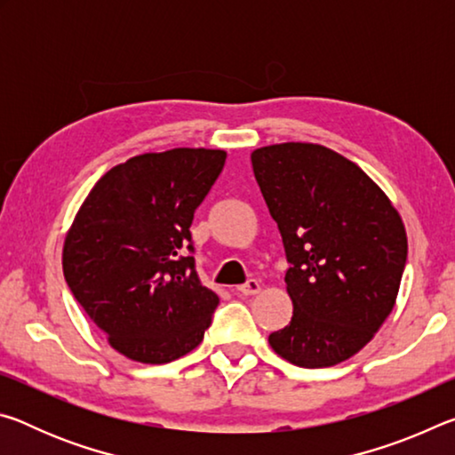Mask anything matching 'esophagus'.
<instances>
[{
	"label": "esophagus",
	"instance_id": "34e87169",
	"mask_svg": "<svg viewBox=\"0 0 455 455\" xmlns=\"http://www.w3.org/2000/svg\"><path fill=\"white\" fill-rule=\"evenodd\" d=\"M236 292H238V295H244V297L257 295V292H260V283L255 281V279L246 281L244 284H241V287H236Z\"/></svg>",
	"mask_w": 455,
	"mask_h": 455
}]
</instances>
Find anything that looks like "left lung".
Masks as SVG:
<instances>
[{"instance_id": "1", "label": "left lung", "mask_w": 455, "mask_h": 455, "mask_svg": "<svg viewBox=\"0 0 455 455\" xmlns=\"http://www.w3.org/2000/svg\"><path fill=\"white\" fill-rule=\"evenodd\" d=\"M251 163L289 260L292 317L268 343L299 367L341 363L394 311L407 259L403 220L355 163L321 144L263 146Z\"/></svg>"}]
</instances>
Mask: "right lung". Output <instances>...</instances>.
I'll use <instances>...</instances> for the list:
<instances>
[{
	"label": "right lung",
	"mask_w": 455,
	"mask_h": 455,
	"mask_svg": "<svg viewBox=\"0 0 455 455\" xmlns=\"http://www.w3.org/2000/svg\"><path fill=\"white\" fill-rule=\"evenodd\" d=\"M227 152L172 148L114 166L68 230L61 267L76 301L122 355L171 363L203 341L219 305L195 271L190 225Z\"/></svg>",
	"instance_id": "obj_1"
}]
</instances>
